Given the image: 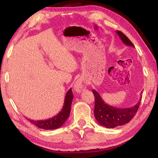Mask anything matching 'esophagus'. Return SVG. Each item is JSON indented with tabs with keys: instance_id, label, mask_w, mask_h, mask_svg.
<instances>
[{
	"instance_id": "34e87169",
	"label": "esophagus",
	"mask_w": 158,
	"mask_h": 158,
	"mask_svg": "<svg viewBox=\"0 0 158 158\" xmlns=\"http://www.w3.org/2000/svg\"><path fill=\"white\" fill-rule=\"evenodd\" d=\"M86 88V85L85 83L83 82L81 79H77L74 83V89L77 93L81 92L82 90H84Z\"/></svg>"
}]
</instances>
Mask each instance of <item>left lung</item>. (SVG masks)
Wrapping results in <instances>:
<instances>
[{
    "label": "left lung",
    "mask_w": 158,
    "mask_h": 158,
    "mask_svg": "<svg viewBox=\"0 0 158 158\" xmlns=\"http://www.w3.org/2000/svg\"><path fill=\"white\" fill-rule=\"evenodd\" d=\"M116 33L125 45L135 47L132 42L122 32L116 31ZM93 93L95 96V117L100 125L105 127L114 128L127 123L135 116L139 107L141 98L134 106L121 109L105 103L95 90H93Z\"/></svg>",
    "instance_id": "obj_1"
}]
</instances>
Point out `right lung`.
Masks as SVG:
<instances>
[{
    "label": "right lung",
    "mask_w": 158,
    "mask_h": 158,
    "mask_svg": "<svg viewBox=\"0 0 158 158\" xmlns=\"http://www.w3.org/2000/svg\"><path fill=\"white\" fill-rule=\"evenodd\" d=\"M73 99V94L72 89H70L66 93L63 109L56 116L47 120H40H40L39 121H35V120L28 118V120L33 124L36 125L37 127L44 130H54L59 128L62 126L69 116Z\"/></svg>",
    "instance_id": "right-lung-1"
}]
</instances>
